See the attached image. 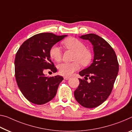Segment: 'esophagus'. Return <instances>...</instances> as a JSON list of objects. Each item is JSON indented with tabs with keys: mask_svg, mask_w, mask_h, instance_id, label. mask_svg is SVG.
<instances>
[{
	"mask_svg": "<svg viewBox=\"0 0 132 132\" xmlns=\"http://www.w3.org/2000/svg\"><path fill=\"white\" fill-rule=\"evenodd\" d=\"M70 79V77L69 76H64V80H68V79Z\"/></svg>",
	"mask_w": 132,
	"mask_h": 132,
	"instance_id": "esophagus-1",
	"label": "esophagus"
}]
</instances>
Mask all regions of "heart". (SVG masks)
Returning <instances> with one entry per match:
<instances>
[{"label":"heart","instance_id":"b5f03b06","mask_svg":"<svg viewBox=\"0 0 132 132\" xmlns=\"http://www.w3.org/2000/svg\"><path fill=\"white\" fill-rule=\"evenodd\" d=\"M62 43L67 49L75 52L74 60L76 61L72 63H62L59 64L57 68L61 75L70 76L80 68L79 62L83 66H86L90 62L92 58L91 52L85 48L84 44L79 40L75 37H69L63 41ZM49 55L55 62H59L62 59V51L57 45H53L51 48Z\"/></svg>","mask_w":132,"mask_h":132}]
</instances>
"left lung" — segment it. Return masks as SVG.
<instances>
[{"instance_id":"8db88e82","label":"left lung","mask_w":132,"mask_h":132,"mask_svg":"<svg viewBox=\"0 0 132 132\" xmlns=\"http://www.w3.org/2000/svg\"><path fill=\"white\" fill-rule=\"evenodd\" d=\"M93 45L94 59L88 68L79 72V85L74 92L76 101L83 107L94 108L103 103L112 92L119 72L116 53L105 40L93 33L79 36ZM89 78L90 80L87 81Z\"/></svg>"}]
</instances>
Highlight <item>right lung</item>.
<instances>
[{
    "label": "right lung",
    "mask_w": 132,
    "mask_h": 132,
    "mask_svg": "<svg viewBox=\"0 0 132 132\" xmlns=\"http://www.w3.org/2000/svg\"><path fill=\"white\" fill-rule=\"evenodd\" d=\"M67 36L39 33L24 42L19 49L14 60L15 77L21 92L29 102L43 104L55 97L63 78L59 75L48 77L43 71L49 69L54 73L57 72L49 51Z\"/></svg>",
    "instance_id": "1"
}]
</instances>
